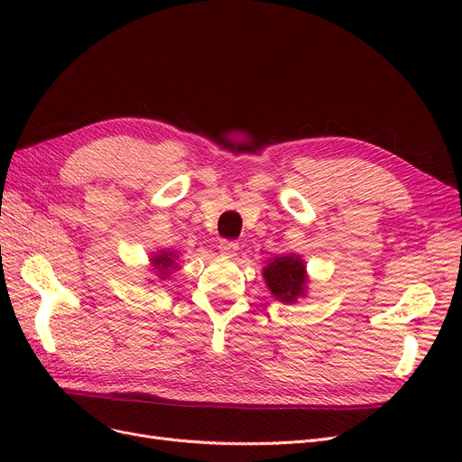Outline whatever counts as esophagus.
Returning <instances> with one entry per match:
<instances>
[{"label": "esophagus", "instance_id": "esophagus-1", "mask_svg": "<svg viewBox=\"0 0 462 462\" xmlns=\"http://www.w3.org/2000/svg\"><path fill=\"white\" fill-rule=\"evenodd\" d=\"M219 254L226 256V258H233L236 254V250H239V245H236L235 241H221L219 243Z\"/></svg>", "mask_w": 462, "mask_h": 462}]
</instances>
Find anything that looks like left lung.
Returning <instances> with one entry per match:
<instances>
[{
    "mask_svg": "<svg viewBox=\"0 0 462 462\" xmlns=\"http://www.w3.org/2000/svg\"><path fill=\"white\" fill-rule=\"evenodd\" d=\"M262 277L272 297L283 304H295L309 292L306 262L295 253L270 258L262 268Z\"/></svg>",
    "mask_w": 462,
    "mask_h": 462,
    "instance_id": "obj_1",
    "label": "left lung"
}]
</instances>
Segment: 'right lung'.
Returning <instances> with one entry per match:
<instances>
[{
  "instance_id": "1",
  "label": "right lung",
  "mask_w": 462,
  "mask_h": 462,
  "mask_svg": "<svg viewBox=\"0 0 462 462\" xmlns=\"http://www.w3.org/2000/svg\"><path fill=\"white\" fill-rule=\"evenodd\" d=\"M177 258H179L177 250H171V248L156 250V253L150 254V268L156 272V275L162 279V282H165L167 277L179 270Z\"/></svg>"
}]
</instances>
